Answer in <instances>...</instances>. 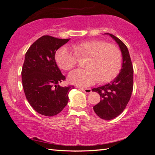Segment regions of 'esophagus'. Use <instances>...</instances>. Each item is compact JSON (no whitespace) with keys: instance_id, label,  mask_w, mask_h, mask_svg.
Returning <instances> with one entry per match:
<instances>
[{"instance_id":"34e87169","label":"esophagus","mask_w":155,"mask_h":155,"mask_svg":"<svg viewBox=\"0 0 155 155\" xmlns=\"http://www.w3.org/2000/svg\"><path fill=\"white\" fill-rule=\"evenodd\" d=\"M79 89H80L81 90L83 91L84 92L86 93V94H89V93H90L91 91V88H85V89H84V88H81V87H80Z\"/></svg>"}]
</instances>
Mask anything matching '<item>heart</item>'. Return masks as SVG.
I'll use <instances>...</instances> for the list:
<instances>
[{
    "mask_svg": "<svg viewBox=\"0 0 155 155\" xmlns=\"http://www.w3.org/2000/svg\"><path fill=\"white\" fill-rule=\"evenodd\" d=\"M73 50L63 46L55 54L61 69L69 70L77 64L78 58L87 57L85 69H76L68 75L71 83L87 87L96 81L106 83L118 74L122 67V52L118 47L99 40L72 44Z\"/></svg>",
    "mask_w": 155,
    "mask_h": 155,
    "instance_id": "heart-1",
    "label": "heart"
}]
</instances>
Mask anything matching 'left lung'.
I'll list each match as a JSON object with an SVG mask.
<instances>
[{
	"label": "left lung",
	"instance_id": "left-lung-1",
	"mask_svg": "<svg viewBox=\"0 0 155 155\" xmlns=\"http://www.w3.org/2000/svg\"><path fill=\"white\" fill-rule=\"evenodd\" d=\"M118 44L122 54V68L116 78L109 83L92 89L101 96V101L93 107L99 117L112 120L121 114L130 101L133 89V68L127 46L117 37L109 34Z\"/></svg>",
	"mask_w": 155,
	"mask_h": 155
}]
</instances>
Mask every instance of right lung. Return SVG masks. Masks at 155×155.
<instances>
[{
  "instance_id": "obj_1",
  "label": "right lung",
  "mask_w": 155,
  "mask_h": 155,
  "mask_svg": "<svg viewBox=\"0 0 155 155\" xmlns=\"http://www.w3.org/2000/svg\"><path fill=\"white\" fill-rule=\"evenodd\" d=\"M69 40L41 36L25 54L21 74L26 98L35 111L45 116L59 114L67 105L70 90L74 87L59 85L65 77L54 58L57 50Z\"/></svg>"
}]
</instances>
